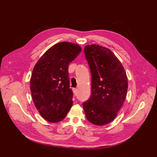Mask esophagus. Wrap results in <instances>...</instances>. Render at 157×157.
Masks as SVG:
<instances>
[{
    "mask_svg": "<svg viewBox=\"0 0 157 157\" xmlns=\"http://www.w3.org/2000/svg\"><path fill=\"white\" fill-rule=\"evenodd\" d=\"M73 93H74V94L76 95L77 94V88H73Z\"/></svg>",
    "mask_w": 157,
    "mask_h": 157,
    "instance_id": "1",
    "label": "esophagus"
}]
</instances>
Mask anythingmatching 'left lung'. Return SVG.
I'll list each match as a JSON object with an SVG mask.
<instances>
[{
	"mask_svg": "<svg viewBox=\"0 0 157 157\" xmlns=\"http://www.w3.org/2000/svg\"><path fill=\"white\" fill-rule=\"evenodd\" d=\"M84 53L91 71L92 92L83 108L90 122L105 125L115 119L124 103L128 77L121 63L108 48L86 45Z\"/></svg>",
	"mask_w": 157,
	"mask_h": 157,
	"instance_id": "obj_1",
	"label": "left lung"
}]
</instances>
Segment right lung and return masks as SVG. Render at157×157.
Returning a JSON list of instances; mask_svg holds the SVG:
<instances>
[{"instance_id": "obj_1", "label": "right lung", "mask_w": 157, "mask_h": 157, "mask_svg": "<svg viewBox=\"0 0 157 157\" xmlns=\"http://www.w3.org/2000/svg\"><path fill=\"white\" fill-rule=\"evenodd\" d=\"M74 43L62 42L48 48L36 63L30 78L32 96L43 118L62 121L73 105L68 67L81 52Z\"/></svg>"}]
</instances>
